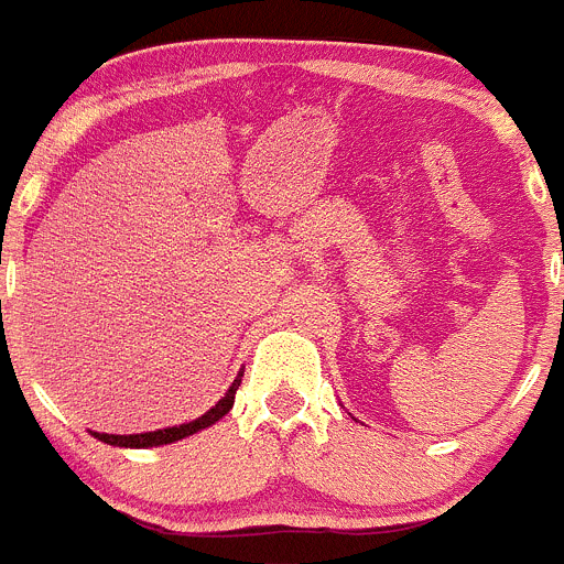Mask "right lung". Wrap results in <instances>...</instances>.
<instances>
[{
    "instance_id": "obj_1",
    "label": "right lung",
    "mask_w": 564,
    "mask_h": 564,
    "mask_svg": "<svg viewBox=\"0 0 564 564\" xmlns=\"http://www.w3.org/2000/svg\"><path fill=\"white\" fill-rule=\"evenodd\" d=\"M239 383H241V376L236 378L234 387L225 392V398L217 403V406L210 409V412H205L203 417L192 420V423L175 425V429L147 431V434H99V431H94V436H97L99 442H108V445H119V448H155V445H170V442L183 440V436H188V434H197V431L208 429V425L217 423L219 417H225V414L234 409L236 389H239Z\"/></svg>"
}]
</instances>
